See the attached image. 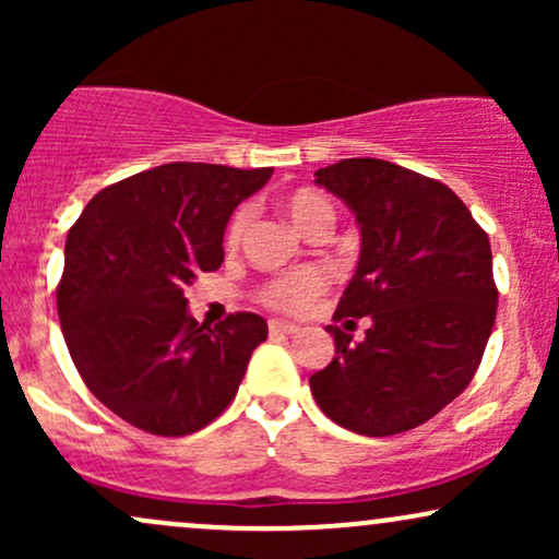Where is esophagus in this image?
I'll return each mask as SVG.
<instances>
[{
    "instance_id": "esophagus-1",
    "label": "esophagus",
    "mask_w": 559,
    "mask_h": 559,
    "mask_svg": "<svg viewBox=\"0 0 559 559\" xmlns=\"http://www.w3.org/2000/svg\"><path fill=\"white\" fill-rule=\"evenodd\" d=\"M267 329H271L273 336H292V333L299 331V325L286 323V320H271V323H267Z\"/></svg>"
}]
</instances>
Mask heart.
I'll list each match as a JSON object with an SVG mask.
<instances>
[{"mask_svg":"<svg viewBox=\"0 0 559 559\" xmlns=\"http://www.w3.org/2000/svg\"><path fill=\"white\" fill-rule=\"evenodd\" d=\"M284 210L288 221L297 226L301 234H310L318 226H333V207L325 197H320L318 191H294L292 197L284 199ZM247 210H236L230 217L226 241L228 247L239 243L247 228ZM325 288V273L320 267H299V271L273 275L271 281H265L258 292V299L265 307L278 312H301L312 299L318 297Z\"/></svg>","mask_w":559,"mask_h":559,"instance_id":"b5f03b06","label":"heart"}]
</instances>
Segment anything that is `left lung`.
Returning <instances> with one entry per match:
<instances>
[{
	"instance_id": "left-lung-1",
	"label": "left lung",
	"mask_w": 559,
	"mask_h": 559,
	"mask_svg": "<svg viewBox=\"0 0 559 559\" xmlns=\"http://www.w3.org/2000/svg\"><path fill=\"white\" fill-rule=\"evenodd\" d=\"M316 183L355 213L362 236L333 320L370 325L360 344L329 325L336 355L310 376L312 396L355 433L418 428L463 394L484 357L499 297L489 236L449 186L386 159H338Z\"/></svg>"
}]
</instances>
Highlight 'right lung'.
<instances>
[{"mask_svg":"<svg viewBox=\"0 0 559 559\" xmlns=\"http://www.w3.org/2000/svg\"><path fill=\"white\" fill-rule=\"evenodd\" d=\"M273 168L168 163L107 186L66 241L57 286L62 336L88 391L155 436L213 423L267 338L254 312L197 323L186 286L223 262L230 213Z\"/></svg>","mask_w":559,"mask_h":559,"instance_id":"obj_1","label":"right lung"}]
</instances>
